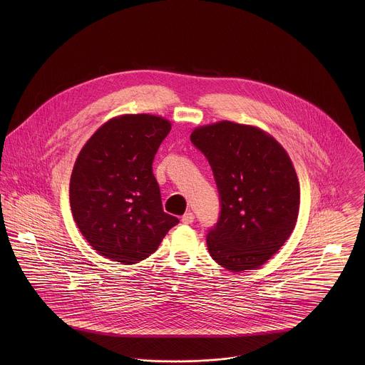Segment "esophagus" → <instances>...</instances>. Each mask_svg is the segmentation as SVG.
Masks as SVG:
<instances>
[{
	"mask_svg": "<svg viewBox=\"0 0 365 365\" xmlns=\"http://www.w3.org/2000/svg\"><path fill=\"white\" fill-rule=\"evenodd\" d=\"M194 219H195V216H194L192 212H185V213L182 215V217H181V222H182L184 225H191V223L194 222Z\"/></svg>",
	"mask_w": 365,
	"mask_h": 365,
	"instance_id": "1",
	"label": "esophagus"
}]
</instances>
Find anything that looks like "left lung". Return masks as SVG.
<instances>
[{"instance_id": "1", "label": "left lung", "mask_w": 365, "mask_h": 365, "mask_svg": "<svg viewBox=\"0 0 365 365\" xmlns=\"http://www.w3.org/2000/svg\"><path fill=\"white\" fill-rule=\"evenodd\" d=\"M191 142L207 157L219 192V217L207 235L210 257L235 272L260 267L298 219L291 158L265 132L229 120L197 128Z\"/></svg>"}]
</instances>
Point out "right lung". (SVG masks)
Here are the masks:
<instances>
[{
	"instance_id": "1",
	"label": "right lung",
	"mask_w": 365,
	"mask_h": 365,
	"mask_svg": "<svg viewBox=\"0 0 365 365\" xmlns=\"http://www.w3.org/2000/svg\"><path fill=\"white\" fill-rule=\"evenodd\" d=\"M171 125L155 115H122L103 125L76 160L70 207L101 256L135 264L155 253L180 220L163 210L153 160Z\"/></svg>"
}]
</instances>
